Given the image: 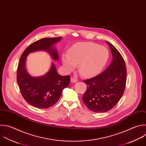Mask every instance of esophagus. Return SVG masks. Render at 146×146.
<instances>
[{
	"label": "esophagus",
	"instance_id": "1",
	"mask_svg": "<svg viewBox=\"0 0 146 146\" xmlns=\"http://www.w3.org/2000/svg\"><path fill=\"white\" fill-rule=\"evenodd\" d=\"M71 83H76L77 82V80L74 78H71Z\"/></svg>",
	"mask_w": 146,
	"mask_h": 146
}]
</instances>
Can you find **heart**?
<instances>
[{"mask_svg": "<svg viewBox=\"0 0 146 146\" xmlns=\"http://www.w3.org/2000/svg\"><path fill=\"white\" fill-rule=\"evenodd\" d=\"M110 58L108 50L92 42H82L71 47L62 56V62L67 72L72 71L78 64V71L85 78L99 74Z\"/></svg>", "mask_w": 146, "mask_h": 146, "instance_id": "b5f03b06", "label": "heart"}]
</instances>
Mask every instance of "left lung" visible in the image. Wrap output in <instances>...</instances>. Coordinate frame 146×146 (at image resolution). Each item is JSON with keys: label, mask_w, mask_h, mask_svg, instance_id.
<instances>
[{"label": "left lung", "mask_w": 146, "mask_h": 146, "mask_svg": "<svg viewBox=\"0 0 146 146\" xmlns=\"http://www.w3.org/2000/svg\"><path fill=\"white\" fill-rule=\"evenodd\" d=\"M106 42L111 51V63L101 74L84 81L88 86L83 101L90 110L95 112H105L115 107L124 93L127 79V70L122 56L112 44Z\"/></svg>", "instance_id": "obj_1"}]
</instances>
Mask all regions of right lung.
I'll use <instances>...</instances> for the list:
<instances>
[{"instance_id": "add662e5", "label": "right lung", "mask_w": 146, "mask_h": 146, "mask_svg": "<svg viewBox=\"0 0 146 146\" xmlns=\"http://www.w3.org/2000/svg\"><path fill=\"white\" fill-rule=\"evenodd\" d=\"M62 39V37L41 39L30 45L20 59L17 70V82L24 99L35 107L48 108L55 104L63 89L69 85L70 78L68 75H60L54 62L44 75L38 77L31 76L26 70L27 56L32 52L44 51L51 55L54 61H57L59 55L55 44Z\"/></svg>"}]
</instances>
